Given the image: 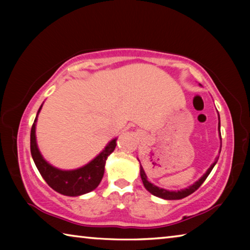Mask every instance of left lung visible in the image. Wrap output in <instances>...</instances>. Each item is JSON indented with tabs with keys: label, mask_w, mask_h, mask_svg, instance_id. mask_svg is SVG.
Returning <instances> with one entry per match:
<instances>
[{
	"label": "left lung",
	"mask_w": 250,
	"mask_h": 250,
	"mask_svg": "<svg viewBox=\"0 0 250 250\" xmlns=\"http://www.w3.org/2000/svg\"><path fill=\"white\" fill-rule=\"evenodd\" d=\"M218 129H219V134H221V122H219V125H218ZM221 139H222V135H221ZM218 158L216 159V161L211 164L210 167L207 170V172L205 173L204 175H203L200 180H198L196 183H194L193 185L189 186V188H185V189H181V191H167V189H164V188H160L158 186H155L154 184L150 183L149 181L146 179V175L145 171H143V168L141 167V170H140V175H141V179L143 182V185H145V188L149 191L151 194H153V195L161 197V198H164V200H181V198H184L186 196L191 195L192 193H194L196 191V189L200 188V186L204 183V181L207 179V176L209 175V173L213 170V167H215V164H216Z\"/></svg>",
	"instance_id": "obj_1"
}]
</instances>
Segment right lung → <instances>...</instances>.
Wrapping results in <instances>:
<instances>
[{"instance_id": "right-lung-1", "label": "right lung", "mask_w": 250, "mask_h": 250, "mask_svg": "<svg viewBox=\"0 0 250 250\" xmlns=\"http://www.w3.org/2000/svg\"><path fill=\"white\" fill-rule=\"evenodd\" d=\"M41 109L42 105L39 109V112ZM39 112H37V116H39ZM37 116L34 120L31 130V153L37 170L40 171L46 183L56 192L67 196H79L94 191L103 180L105 160L115 150L117 139L110 141L109 145L104 147V150L87 166L73 171L58 170V168L46 162L40 153L39 147H37L35 137Z\"/></svg>"}]
</instances>
